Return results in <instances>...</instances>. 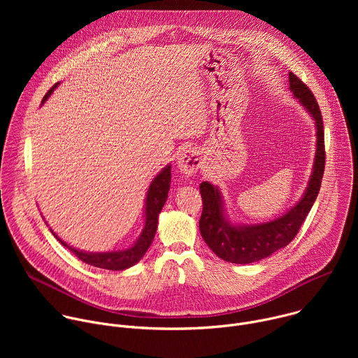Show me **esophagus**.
<instances>
[{
	"label": "esophagus",
	"instance_id": "obj_1",
	"mask_svg": "<svg viewBox=\"0 0 358 358\" xmlns=\"http://www.w3.org/2000/svg\"><path fill=\"white\" fill-rule=\"evenodd\" d=\"M202 166V159L199 151L191 147H187L180 151L177 157V167L185 176H194Z\"/></svg>",
	"mask_w": 358,
	"mask_h": 358
}]
</instances>
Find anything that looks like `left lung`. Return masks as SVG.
I'll return each instance as SVG.
<instances>
[{
    "label": "left lung",
    "mask_w": 358,
    "mask_h": 358,
    "mask_svg": "<svg viewBox=\"0 0 358 358\" xmlns=\"http://www.w3.org/2000/svg\"><path fill=\"white\" fill-rule=\"evenodd\" d=\"M289 89L299 103L308 110L316 126V152L312 174L300 199L283 215L261 224H232L227 215L222 194L217 185L203 181L199 185L202 215L199 232L218 258L231 264H253L271 257L289 245L317 198L324 173L323 119L312 90L289 72Z\"/></svg>",
    "instance_id": "8db88e82"
}]
</instances>
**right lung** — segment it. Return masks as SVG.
Wrapping results in <instances>:
<instances>
[{"label":"right lung","mask_w":358,"mask_h":358,"mask_svg":"<svg viewBox=\"0 0 358 358\" xmlns=\"http://www.w3.org/2000/svg\"><path fill=\"white\" fill-rule=\"evenodd\" d=\"M59 83L52 86L45 97L42 99V105L46 101V99L52 94V92L57 89ZM170 182H171V164L166 166L156 177L151 181L147 195H145V203H144V228L141 234L138 235L137 241L126 248V249H119V250H109V252H85L80 249H76L66 242H64L52 229L54 236L64 245L66 246L72 253H75L76 257L83 261L87 265L101 268V269H108V271H124L133 265H136L147 252L150 248L152 239H155L156 231H157V224H159V214L162 213L164 203L169 196V189H170Z\"/></svg>","instance_id":"add662e5"}]
</instances>
